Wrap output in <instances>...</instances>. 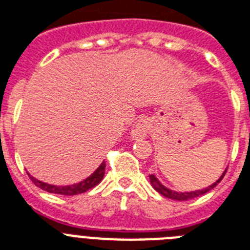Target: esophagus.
I'll use <instances>...</instances> for the list:
<instances>
[{"mask_svg":"<svg viewBox=\"0 0 250 250\" xmlns=\"http://www.w3.org/2000/svg\"><path fill=\"white\" fill-rule=\"evenodd\" d=\"M150 128V122L147 118H140L139 121H136V123L132 127L131 136L132 139L139 140V139H145L147 132Z\"/></svg>","mask_w":250,"mask_h":250,"instance_id":"34e87169","label":"esophagus"}]
</instances>
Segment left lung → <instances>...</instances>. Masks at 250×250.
<instances>
[{"label":"left lung","mask_w":250,"mask_h":250,"mask_svg":"<svg viewBox=\"0 0 250 250\" xmlns=\"http://www.w3.org/2000/svg\"><path fill=\"white\" fill-rule=\"evenodd\" d=\"M227 169H225V172L222 173V176H221L218 180H217L214 184H212L210 186H208V188H202V190H195V191H185V192H177V191H173V190H171V188H166L164 185L160 184V181L158 180L157 177H155V174H149L150 177V184H151V186H153L155 190H157L159 194H162L163 196H166V198H169V199H173V200H180V202H184V200H190V199H194V198H198V196H202L204 195V194H207L208 191H210L213 188H216L217 185L220 184L221 180L224 178L225 173H226Z\"/></svg>","instance_id":"left-lung-1"}]
</instances>
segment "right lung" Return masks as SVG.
Wrapping results in <instances>:
<instances>
[{"mask_svg": "<svg viewBox=\"0 0 250 250\" xmlns=\"http://www.w3.org/2000/svg\"><path fill=\"white\" fill-rule=\"evenodd\" d=\"M105 167H106V164H105V160L103 163L99 166L96 171L93 172L91 174L90 177H87L86 180H83V181L78 182V184L74 185H69V186H55V185H50L46 184V182H42L40 180H36L33 176H30L29 177L32 180L36 186L41 188L42 190L47 192H52V194H59V195H77V194H82V192H86L87 190H90V188H95L96 185H99L101 182V180L104 178L105 174Z\"/></svg>", "mask_w": 250, "mask_h": 250, "instance_id": "1", "label": "right lung"}]
</instances>
